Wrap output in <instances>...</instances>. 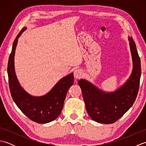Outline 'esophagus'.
Returning a JSON list of instances; mask_svg holds the SVG:
<instances>
[{"instance_id": "1", "label": "esophagus", "mask_w": 146, "mask_h": 146, "mask_svg": "<svg viewBox=\"0 0 146 146\" xmlns=\"http://www.w3.org/2000/svg\"><path fill=\"white\" fill-rule=\"evenodd\" d=\"M74 76H75V78L76 79H79V78H81L83 76V73L82 71L80 70H76L75 71V72H74Z\"/></svg>"}]
</instances>
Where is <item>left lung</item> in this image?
I'll return each instance as SVG.
<instances>
[{
    "instance_id": "8db88e82",
    "label": "left lung",
    "mask_w": 146,
    "mask_h": 146,
    "mask_svg": "<svg viewBox=\"0 0 146 146\" xmlns=\"http://www.w3.org/2000/svg\"><path fill=\"white\" fill-rule=\"evenodd\" d=\"M129 41L134 68L129 80L122 87L112 93H105L86 80L78 82L87 112L96 122L105 124L115 122L132 106L137 97L141 75V60L132 37Z\"/></svg>"
}]
</instances>
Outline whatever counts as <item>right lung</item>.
I'll return each instance as SVG.
<instances>
[{
	"mask_svg": "<svg viewBox=\"0 0 146 146\" xmlns=\"http://www.w3.org/2000/svg\"><path fill=\"white\" fill-rule=\"evenodd\" d=\"M26 29V27H23L15 38L9 56L7 65L9 88L15 104L29 119L36 123H46L55 120L61 113L68 90L73 84V73L61 79L48 94L42 97H33L24 91L15 76L14 58L18 38Z\"/></svg>",
	"mask_w": 146,
	"mask_h": 146,
	"instance_id": "add662e5",
	"label": "right lung"
}]
</instances>
